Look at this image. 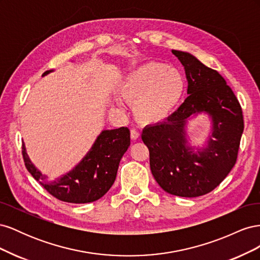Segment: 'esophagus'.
<instances>
[{
  "instance_id": "34e87169",
  "label": "esophagus",
  "mask_w": 260,
  "mask_h": 260,
  "mask_svg": "<svg viewBox=\"0 0 260 260\" xmlns=\"http://www.w3.org/2000/svg\"><path fill=\"white\" fill-rule=\"evenodd\" d=\"M130 137H131L132 140H138L139 137H140V133H139V131L137 129H133L132 128L130 130Z\"/></svg>"
}]
</instances>
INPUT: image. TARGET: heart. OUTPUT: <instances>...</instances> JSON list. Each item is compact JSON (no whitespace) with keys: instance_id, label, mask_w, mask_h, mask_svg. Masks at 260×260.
I'll return each mask as SVG.
<instances>
[{"instance_id":"b5f03b06","label":"heart","mask_w":260,"mask_h":260,"mask_svg":"<svg viewBox=\"0 0 260 260\" xmlns=\"http://www.w3.org/2000/svg\"><path fill=\"white\" fill-rule=\"evenodd\" d=\"M186 89L179 70L159 61H148L123 79L120 92L132 105L133 115L142 124L160 123L180 104Z\"/></svg>"}]
</instances>
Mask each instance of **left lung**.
<instances>
[{
    "label": "left lung",
    "instance_id": "8db88e82",
    "mask_svg": "<svg viewBox=\"0 0 260 260\" xmlns=\"http://www.w3.org/2000/svg\"><path fill=\"white\" fill-rule=\"evenodd\" d=\"M172 53L184 66L188 96L167 121L145 128L142 141L149 151L152 174L162 190L181 198H198L216 188L237 162L243 113L217 70L190 53ZM202 111L212 117L214 139L210 138L206 149L194 153L185 146L184 127L188 117Z\"/></svg>",
    "mask_w": 260,
    "mask_h": 260
}]
</instances>
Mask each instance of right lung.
<instances>
[{
    "label": "right lung",
    "instance_id": "1",
    "mask_svg": "<svg viewBox=\"0 0 260 260\" xmlns=\"http://www.w3.org/2000/svg\"><path fill=\"white\" fill-rule=\"evenodd\" d=\"M49 73L50 70L43 76ZM129 146L128 128L104 130L82 161L73 171L52 183H46V177L30 161L25 144H22V158L31 176L54 198L67 203L84 204L98 201L112 187L121 157Z\"/></svg>",
    "mask_w": 260,
    "mask_h": 260
}]
</instances>
